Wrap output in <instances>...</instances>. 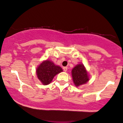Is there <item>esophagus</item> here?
<instances>
[{
    "instance_id": "1",
    "label": "esophagus",
    "mask_w": 123,
    "mask_h": 123,
    "mask_svg": "<svg viewBox=\"0 0 123 123\" xmlns=\"http://www.w3.org/2000/svg\"><path fill=\"white\" fill-rule=\"evenodd\" d=\"M63 70L66 72L67 70H68V67H64V68H63Z\"/></svg>"
}]
</instances>
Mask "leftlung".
Returning a JSON list of instances; mask_svg holds the SVG:
<instances>
[{"mask_svg": "<svg viewBox=\"0 0 123 123\" xmlns=\"http://www.w3.org/2000/svg\"><path fill=\"white\" fill-rule=\"evenodd\" d=\"M72 75L76 87L86 84L89 80L88 74L82 64L76 65L72 70Z\"/></svg>", "mask_w": 123, "mask_h": 123, "instance_id": "1", "label": "left lung"}]
</instances>
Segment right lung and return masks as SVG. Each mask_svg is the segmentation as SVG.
Returning a JSON list of instances; mask_svg holds the SVG:
<instances>
[{
  "label": "right lung",
  "mask_w": 123,
  "mask_h": 123,
  "mask_svg": "<svg viewBox=\"0 0 123 123\" xmlns=\"http://www.w3.org/2000/svg\"><path fill=\"white\" fill-rule=\"evenodd\" d=\"M63 71L62 68L55 66L53 62L46 60L43 62L36 70L37 78L43 84H49L53 78Z\"/></svg>",
  "instance_id": "1"
}]
</instances>
